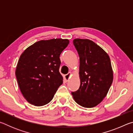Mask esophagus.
<instances>
[{"mask_svg": "<svg viewBox=\"0 0 133 133\" xmlns=\"http://www.w3.org/2000/svg\"><path fill=\"white\" fill-rule=\"evenodd\" d=\"M71 75V73H70V72H69V73H68L67 74V75H66L64 76V78H65V80H66V81H68L69 80L70 77V76Z\"/></svg>", "mask_w": 133, "mask_h": 133, "instance_id": "1", "label": "esophagus"}]
</instances>
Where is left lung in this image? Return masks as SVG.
I'll list each match as a JSON object with an SVG mask.
<instances>
[{"instance_id":"8db88e82","label":"left lung","mask_w":133,"mask_h":133,"mask_svg":"<svg viewBox=\"0 0 133 133\" xmlns=\"http://www.w3.org/2000/svg\"><path fill=\"white\" fill-rule=\"evenodd\" d=\"M73 42L80 58V85L71 94L81 106L95 107L106 96L113 80L110 57L90 40L76 39Z\"/></svg>"}]
</instances>
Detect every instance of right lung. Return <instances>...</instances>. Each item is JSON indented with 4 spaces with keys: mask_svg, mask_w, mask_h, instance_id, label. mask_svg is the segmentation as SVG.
<instances>
[{
    "mask_svg": "<svg viewBox=\"0 0 133 133\" xmlns=\"http://www.w3.org/2000/svg\"><path fill=\"white\" fill-rule=\"evenodd\" d=\"M69 43L67 39L40 40L21 55L15 73L20 90L29 103L42 106L53 99L63 79L59 72L60 55Z\"/></svg>",
    "mask_w": 133,
    "mask_h": 133,
    "instance_id": "1",
    "label": "right lung"
}]
</instances>
